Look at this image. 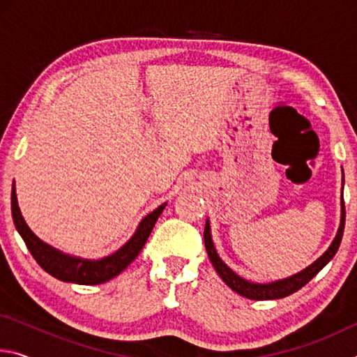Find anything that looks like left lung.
I'll use <instances>...</instances> for the list:
<instances>
[{"instance_id":"left-lung-1","label":"left lung","mask_w":357,"mask_h":357,"mask_svg":"<svg viewBox=\"0 0 357 357\" xmlns=\"http://www.w3.org/2000/svg\"><path fill=\"white\" fill-rule=\"evenodd\" d=\"M345 203H343V197H342V219H340V227H338L337 236L332 241V244L328 250H326L321 257H319L315 263L310 264L309 268H305L301 273L294 274L293 277H288V279H283L279 282H273V283H252L244 280L243 277H239L238 274H234L228 266L222 261L217 255V252L214 249L213 239H211V228H209V222L206 220V225H204V247H206V252L209 255L211 263H213L214 269L217 271V274L222 277V280L227 283V285L236 291L238 294L244 296V298H249L253 301H268V299H280V298H287V296L293 294L301 289L304 285H307L313 277H315L319 271H321L326 264H328L338 250V245L342 243V236H343V229H345Z\"/></svg>"}]
</instances>
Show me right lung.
Segmentation results:
<instances>
[{
  "instance_id": "obj_1",
  "label": "right lung",
  "mask_w": 357,
  "mask_h": 357,
  "mask_svg": "<svg viewBox=\"0 0 357 357\" xmlns=\"http://www.w3.org/2000/svg\"><path fill=\"white\" fill-rule=\"evenodd\" d=\"M10 208L12 219H14L17 231L20 233L29 253H31L33 258L45 273L63 282L78 283V285H99V283H104L113 279V277H116L119 273H123L134 261L138 253L143 249L144 243L148 241L157 219H159V215L165 208V204H162V206L153 211L149 215L144 217L134 236L129 239V243H126V245L121 247L116 253H113V255L107 258L98 259V261L64 255V253L58 252L48 244L42 243L31 229L28 228L25 220H23L19 204H17L14 185H12L10 193Z\"/></svg>"
}]
</instances>
